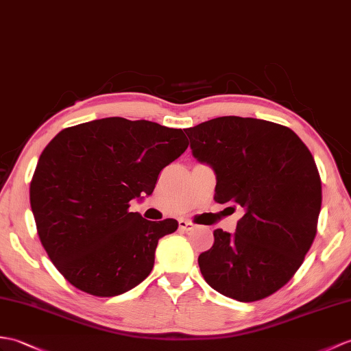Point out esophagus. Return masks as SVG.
I'll return each instance as SVG.
<instances>
[{
	"label": "esophagus",
	"mask_w": 351,
	"mask_h": 351,
	"mask_svg": "<svg viewBox=\"0 0 351 351\" xmlns=\"http://www.w3.org/2000/svg\"><path fill=\"white\" fill-rule=\"evenodd\" d=\"M193 229H194V224L191 221H186V219H179V230L190 232Z\"/></svg>",
	"instance_id": "esophagus-1"
}]
</instances>
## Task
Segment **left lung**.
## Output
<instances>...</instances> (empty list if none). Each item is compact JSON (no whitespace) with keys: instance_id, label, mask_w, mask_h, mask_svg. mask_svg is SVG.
Here are the masks:
<instances>
[{"instance_id":"left-lung-1","label":"left lung","mask_w":351,"mask_h":351,"mask_svg":"<svg viewBox=\"0 0 351 351\" xmlns=\"http://www.w3.org/2000/svg\"><path fill=\"white\" fill-rule=\"evenodd\" d=\"M185 133L193 156L217 175L214 200L245 210L233 234L214 230V245L199 256L203 278L239 302L271 296L317 233L322 181L311 152L289 127L256 118L219 117Z\"/></svg>"}]
</instances>
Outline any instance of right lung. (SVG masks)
I'll use <instances>...</instances> for the list:
<instances>
[{
	"instance_id": "1",
	"label": "right lung",
	"mask_w": 351,
	"mask_h": 351,
	"mask_svg": "<svg viewBox=\"0 0 351 351\" xmlns=\"http://www.w3.org/2000/svg\"><path fill=\"white\" fill-rule=\"evenodd\" d=\"M189 148L181 128L103 118L64 128L38 158L29 202L40 242L61 275L93 296L132 290L154 267L173 218L149 221L130 200L149 195L158 175Z\"/></svg>"
}]
</instances>
